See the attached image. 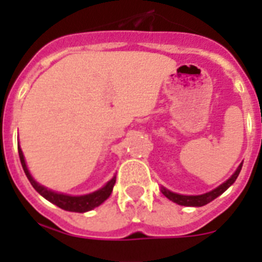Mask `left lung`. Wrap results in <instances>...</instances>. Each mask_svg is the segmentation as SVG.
Returning a JSON list of instances; mask_svg holds the SVG:
<instances>
[{"instance_id": "1", "label": "left lung", "mask_w": 262, "mask_h": 262, "mask_svg": "<svg viewBox=\"0 0 262 262\" xmlns=\"http://www.w3.org/2000/svg\"><path fill=\"white\" fill-rule=\"evenodd\" d=\"M241 168H242V163L239 164V167L236 168V171L231 175V178H228L226 182H223L220 186H217L213 190L208 191L205 194H200V195H183L178 194V193H172V191L167 190L166 187L162 186V193H163L168 200H171L174 203H177L178 205H185V207H203L205 204L211 203L212 200H215L216 197H219L222 193L227 190L228 187L231 186L232 183L235 182V179L238 178V175L241 172Z\"/></svg>"}]
</instances>
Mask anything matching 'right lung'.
Here are the masks:
<instances>
[{"instance_id":"add662e5","label":"right lung","mask_w":262,"mask_h":262,"mask_svg":"<svg viewBox=\"0 0 262 262\" xmlns=\"http://www.w3.org/2000/svg\"><path fill=\"white\" fill-rule=\"evenodd\" d=\"M18 156H20V162H21L23 170L26 172L27 178L31 182V185L34 186V189L38 191L39 194L43 195L45 199L49 200L50 203H53L54 205L59 207L61 209H65V211L69 212H87L94 209V208L99 207L100 204L104 203L108 197H110L111 191H113V187H114L115 183V177L111 181L104 185L102 189L94 191V193H90V194L84 195H68L62 194V193H55L53 190H49L47 187L39 185L36 181H35L32 177H31L28 168H27L26 160H24V155H23V151L20 145H18Z\"/></svg>"}]
</instances>
